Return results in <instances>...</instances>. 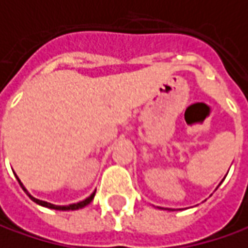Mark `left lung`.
Here are the masks:
<instances>
[{"instance_id":"1","label":"left lung","mask_w":248,"mask_h":248,"mask_svg":"<svg viewBox=\"0 0 248 248\" xmlns=\"http://www.w3.org/2000/svg\"><path fill=\"white\" fill-rule=\"evenodd\" d=\"M219 185H221V183H219Z\"/></svg>"}]
</instances>
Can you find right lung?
<instances>
[{
  "mask_svg": "<svg viewBox=\"0 0 248 248\" xmlns=\"http://www.w3.org/2000/svg\"><path fill=\"white\" fill-rule=\"evenodd\" d=\"M16 176V175H15ZM16 179L19 180V178L16 176ZM19 183H20V186H22V188L25 190V193H26L27 196L30 197V200H33L36 204H38V205H43V207H47V208H51V210H58V211H75V210H79V208H83V207H86V205H89L90 202L93 201V199H94V196H95V191L94 193H92L90 194V197H87L86 200H83V201H79V202H75V204H69V205H55V204H51V202H47V201H43V200H38L36 199V197H33L29 191L26 190V187L22 185V182L19 180Z\"/></svg>",
  "mask_w": 248,
  "mask_h": 248,
  "instance_id": "obj_1",
  "label": "right lung"
}]
</instances>
